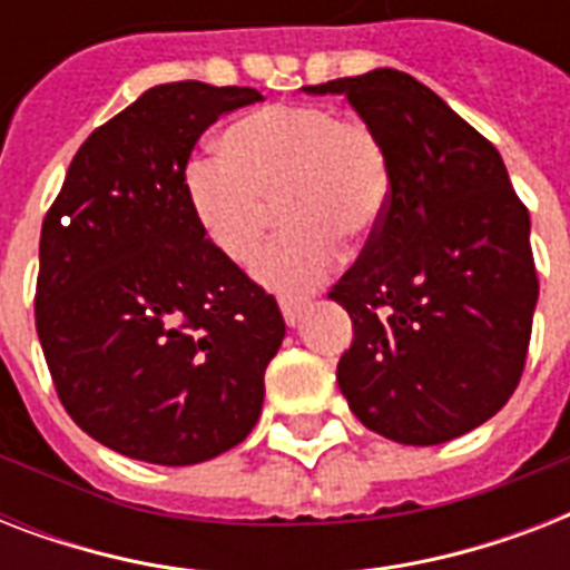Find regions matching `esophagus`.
<instances>
[{"label": "esophagus", "instance_id": "34e87169", "mask_svg": "<svg viewBox=\"0 0 570 570\" xmlns=\"http://www.w3.org/2000/svg\"><path fill=\"white\" fill-rule=\"evenodd\" d=\"M304 311H307V302H298V298H281V313H284L286 325H298Z\"/></svg>", "mask_w": 570, "mask_h": 570}]
</instances>
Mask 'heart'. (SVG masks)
<instances>
[{"label":"heart","instance_id":"obj_1","mask_svg":"<svg viewBox=\"0 0 570 570\" xmlns=\"http://www.w3.org/2000/svg\"><path fill=\"white\" fill-rule=\"evenodd\" d=\"M222 155L186 168L197 227L236 266L257 254L281 209L286 230L254 266L259 284L304 293L328 275L337 242L375 230L387 206V154L366 120L322 106H268L224 129Z\"/></svg>","mask_w":570,"mask_h":570}]
</instances>
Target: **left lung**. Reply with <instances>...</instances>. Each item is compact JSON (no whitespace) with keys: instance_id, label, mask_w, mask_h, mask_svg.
<instances>
[{"instance_id":"left-lung-1","label":"left lung","mask_w":570,"mask_h":570,"mask_svg":"<svg viewBox=\"0 0 570 570\" xmlns=\"http://www.w3.org/2000/svg\"><path fill=\"white\" fill-rule=\"evenodd\" d=\"M304 91L346 94L390 171L381 222L328 293L355 328L340 390L390 441H452L521 381L539 302L530 213L497 147L414 76L379 67Z\"/></svg>"}]
</instances>
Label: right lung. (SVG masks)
Returning <instances> with one entry per match:
<instances>
[{
  "label": "right lung",
  "instance_id": "obj_1",
  "mask_svg": "<svg viewBox=\"0 0 570 570\" xmlns=\"http://www.w3.org/2000/svg\"><path fill=\"white\" fill-rule=\"evenodd\" d=\"M254 88L168 82L88 136L40 230L35 325L73 423L129 459L186 468L257 425L286 334L277 302L197 227L186 165Z\"/></svg>",
  "mask_w": 570,
  "mask_h": 570
}]
</instances>
